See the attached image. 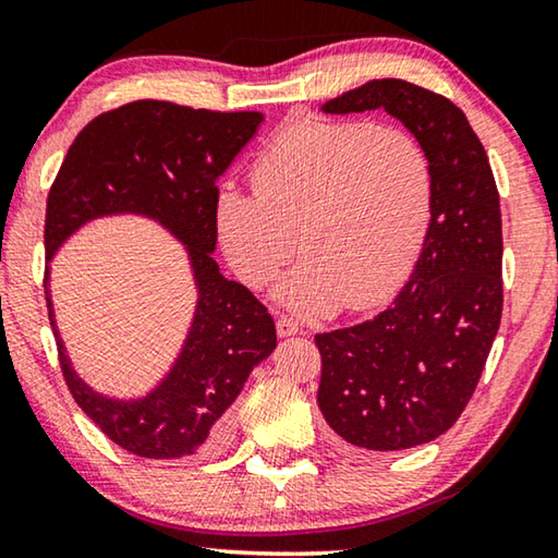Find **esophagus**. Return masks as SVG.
I'll return each mask as SVG.
<instances>
[{"mask_svg":"<svg viewBox=\"0 0 558 558\" xmlns=\"http://www.w3.org/2000/svg\"><path fill=\"white\" fill-rule=\"evenodd\" d=\"M276 327H278V337H292V335H298L300 332V323L298 319H292V317H278V323H276Z\"/></svg>","mask_w":558,"mask_h":558,"instance_id":"obj_1","label":"esophagus"}]
</instances>
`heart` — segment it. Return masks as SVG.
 Returning <instances> with one entry per match:
<instances>
[{
	"mask_svg": "<svg viewBox=\"0 0 558 558\" xmlns=\"http://www.w3.org/2000/svg\"><path fill=\"white\" fill-rule=\"evenodd\" d=\"M253 189H221L216 233L231 268L263 286L298 248L276 288L282 305L359 310L399 286L433 209V167L413 135L364 120H305L253 165Z\"/></svg>",
	"mask_w": 558,
	"mask_h": 558,
	"instance_id": "obj_1",
	"label": "heart"
}]
</instances>
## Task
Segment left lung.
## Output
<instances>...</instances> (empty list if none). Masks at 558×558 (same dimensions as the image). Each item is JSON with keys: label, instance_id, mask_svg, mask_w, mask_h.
<instances>
[{"label": "left lung", "instance_id": "8db88e82", "mask_svg": "<svg viewBox=\"0 0 558 558\" xmlns=\"http://www.w3.org/2000/svg\"><path fill=\"white\" fill-rule=\"evenodd\" d=\"M386 110L426 149L433 209L413 272L362 325L315 335L317 403L339 438L405 450L460 418L502 317V216L483 143L458 106L401 78H374L327 100V116Z\"/></svg>", "mask_w": 558, "mask_h": 558}]
</instances>
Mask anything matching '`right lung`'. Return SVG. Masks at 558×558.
I'll return each instance as SVG.
<instances>
[{"label":"right lung","instance_id":"add662e5","mask_svg":"<svg viewBox=\"0 0 558 558\" xmlns=\"http://www.w3.org/2000/svg\"><path fill=\"white\" fill-rule=\"evenodd\" d=\"M263 112H214L135 100L78 132L46 202V305L63 379L83 413L128 452L153 460L206 458L231 438V403L272 354L276 323L241 282L221 276L216 182L256 137ZM112 215L155 220L185 245L197 290L183 347L153 390L102 395L74 372L54 325L50 260L83 225Z\"/></svg>","mask_w":558,"mask_h":558}]
</instances>
